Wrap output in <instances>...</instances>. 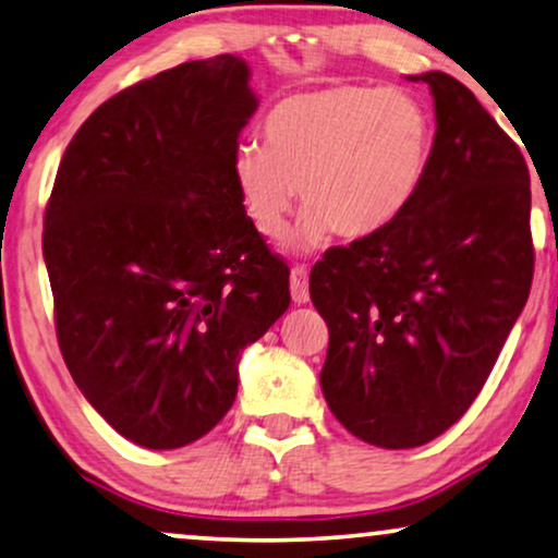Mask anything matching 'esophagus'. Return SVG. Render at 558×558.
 <instances>
[{"mask_svg":"<svg viewBox=\"0 0 558 558\" xmlns=\"http://www.w3.org/2000/svg\"><path fill=\"white\" fill-rule=\"evenodd\" d=\"M289 289H292V302L294 304H304L310 300L307 266H294L292 277H289Z\"/></svg>","mask_w":558,"mask_h":558,"instance_id":"34e87169","label":"esophagus"}]
</instances>
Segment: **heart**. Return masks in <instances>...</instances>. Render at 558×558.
Listing matches in <instances>:
<instances>
[{
    "label": "heart",
    "instance_id": "1",
    "mask_svg": "<svg viewBox=\"0 0 558 558\" xmlns=\"http://www.w3.org/2000/svg\"><path fill=\"white\" fill-rule=\"evenodd\" d=\"M264 144H241L231 178L264 239H281L300 190L304 216L294 246L332 231L365 239L409 208L426 178L434 126L416 96L396 88L325 86L279 101L262 124Z\"/></svg>",
    "mask_w": 558,
    "mask_h": 558
}]
</instances>
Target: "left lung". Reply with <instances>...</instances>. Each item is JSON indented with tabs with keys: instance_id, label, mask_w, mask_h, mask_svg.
<instances>
[{
	"instance_id": "obj_1",
	"label": "left lung",
	"mask_w": 558,
	"mask_h": 558,
	"mask_svg": "<svg viewBox=\"0 0 558 558\" xmlns=\"http://www.w3.org/2000/svg\"><path fill=\"white\" fill-rule=\"evenodd\" d=\"M409 81L429 86L437 117L422 187L391 226L330 248L310 274L330 330L327 407L384 449L426 445L470 409L533 279L521 149L452 75Z\"/></svg>"
}]
</instances>
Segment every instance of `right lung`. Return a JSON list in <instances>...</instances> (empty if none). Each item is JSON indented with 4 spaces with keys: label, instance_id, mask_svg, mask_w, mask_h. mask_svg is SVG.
<instances>
[{
    "label": "right lung",
    "instance_id": "1",
    "mask_svg": "<svg viewBox=\"0 0 558 558\" xmlns=\"http://www.w3.org/2000/svg\"><path fill=\"white\" fill-rule=\"evenodd\" d=\"M243 58L193 60L98 106L68 144L43 256L68 371L134 445L178 449L233 407L241 350L289 307V269L231 178L258 98Z\"/></svg>",
    "mask_w": 558,
    "mask_h": 558
}]
</instances>
